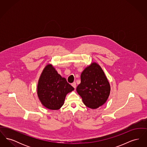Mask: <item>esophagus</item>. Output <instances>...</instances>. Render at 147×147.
I'll return each instance as SVG.
<instances>
[{"mask_svg":"<svg viewBox=\"0 0 147 147\" xmlns=\"http://www.w3.org/2000/svg\"><path fill=\"white\" fill-rule=\"evenodd\" d=\"M71 86L74 88H76V86H77V85H76V82H73L72 84H71Z\"/></svg>","mask_w":147,"mask_h":147,"instance_id":"34e87169","label":"esophagus"}]
</instances>
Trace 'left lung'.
I'll use <instances>...</instances> for the list:
<instances>
[{
	"label": "left lung",
	"mask_w": 147,
	"mask_h": 147,
	"mask_svg": "<svg viewBox=\"0 0 147 147\" xmlns=\"http://www.w3.org/2000/svg\"><path fill=\"white\" fill-rule=\"evenodd\" d=\"M80 79L77 91L84 104L92 109L104 105L110 95V86L100 66L92 63L82 73Z\"/></svg>",
	"instance_id": "1"
}]
</instances>
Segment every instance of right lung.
Returning a JSON list of instances; mask_svg holds the SVG:
<instances>
[{
    "mask_svg": "<svg viewBox=\"0 0 147 147\" xmlns=\"http://www.w3.org/2000/svg\"><path fill=\"white\" fill-rule=\"evenodd\" d=\"M65 78L58 74L51 64L46 66L37 85V95L42 105L50 110H58L66 95L74 90Z\"/></svg>",
    "mask_w": 147,
    "mask_h": 147,
    "instance_id": "right-lung-1",
    "label": "right lung"
}]
</instances>
